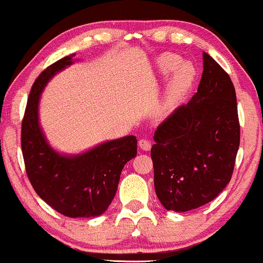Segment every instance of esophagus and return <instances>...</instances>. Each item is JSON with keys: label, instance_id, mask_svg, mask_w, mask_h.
I'll list each match as a JSON object with an SVG mask.
<instances>
[{"label": "esophagus", "instance_id": "34e87169", "mask_svg": "<svg viewBox=\"0 0 263 263\" xmlns=\"http://www.w3.org/2000/svg\"><path fill=\"white\" fill-rule=\"evenodd\" d=\"M138 146H140L141 149L149 151L151 149V142L148 140H144V138H142V140L138 141Z\"/></svg>", "mask_w": 263, "mask_h": 263}]
</instances>
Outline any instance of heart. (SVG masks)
Wrapping results in <instances>:
<instances>
[{
    "mask_svg": "<svg viewBox=\"0 0 263 263\" xmlns=\"http://www.w3.org/2000/svg\"><path fill=\"white\" fill-rule=\"evenodd\" d=\"M156 69L159 75L171 74L156 105V111L159 116H170L188 95L194 83L195 69L190 63L182 62V58L176 54H163L159 57L156 60Z\"/></svg>",
    "mask_w": 263,
    "mask_h": 263,
    "instance_id": "obj_1",
    "label": "heart"
}]
</instances>
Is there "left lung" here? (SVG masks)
I'll return each mask as SVG.
<instances>
[{"mask_svg":"<svg viewBox=\"0 0 263 263\" xmlns=\"http://www.w3.org/2000/svg\"><path fill=\"white\" fill-rule=\"evenodd\" d=\"M203 68L197 93L153 136L156 194L165 209L176 213L218 197L230 182L240 144L234 84L205 52Z\"/></svg>","mask_w":263,"mask_h":263,"instance_id":"obj_1","label":"left lung"}]
</instances>
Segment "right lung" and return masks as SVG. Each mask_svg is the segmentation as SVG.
I'll return each mask as SVG.
<instances>
[{"instance_id":"1","label":"right lung","mask_w":263,"mask_h":263,"mask_svg":"<svg viewBox=\"0 0 263 263\" xmlns=\"http://www.w3.org/2000/svg\"><path fill=\"white\" fill-rule=\"evenodd\" d=\"M74 57L66 55L48 66L34 81L21 144L27 176L39 197L69 218H93L104 214L112 201L123 167L137 155V140L125 136L78 155L60 153L50 146L39 122L41 96L54 75L74 64Z\"/></svg>"}]
</instances>
